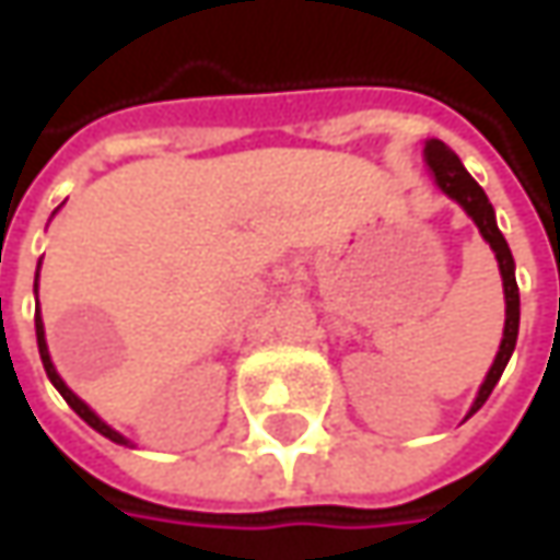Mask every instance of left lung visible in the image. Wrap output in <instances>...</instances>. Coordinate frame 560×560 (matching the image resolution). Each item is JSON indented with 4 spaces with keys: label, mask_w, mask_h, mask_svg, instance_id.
<instances>
[{
    "label": "left lung",
    "mask_w": 560,
    "mask_h": 560,
    "mask_svg": "<svg viewBox=\"0 0 560 560\" xmlns=\"http://www.w3.org/2000/svg\"><path fill=\"white\" fill-rule=\"evenodd\" d=\"M423 155H427V164H430V171H433V180H436V186H440L448 199H455V202L462 205L464 211L470 214V221L480 226L483 240L492 246L495 258H499L502 287H505V334H502L499 355H495V361H492V368H489V374H486L483 386H480V393H477L474 405H470V415H474V411H480V408H483V401L489 398V393L495 389L499 376H502V371H505L508 358H511L514 346H517V327H521V292H517V280H514V258H511V248H508L502 230H499V224H495L492 202L486 199L483 186L477 184V180L464 171L462 159H458V155H455V152H452V149H448L442 140H427V145H423ZM470 415H467V418H470Z\"/></svg>",
    "instance_id": "left-lung-1"
}]
</instances>
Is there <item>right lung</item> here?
Listing matches in <instances>:
<instances>
[{
  "label": "right lung",
  "mask_w": 560,
  "mask_h": 560,
  "mask_svg": "<svg viewBox=\"0 0 560 560\" xmlns=\"http://www.w3.org/2000/svg\"><path fill=\"white\" fill-rule=\"evenodd\" d=\"M36 280H39V268H36ZM33 287H36V283H33ZM36 346H39V358H43V368H46V376L52 380V386H55V389H58V393H61V398H65V401H68V405L74 408L77 415L86 420V423H90V427H93L96 433H102L105 440L118 442V445H127V440L120 436L118 430H112V427H108L105 420L98 418L96 411H93V408H90L86 401H80V398H77L74 393L68 389V386H65V380L58 376V371H55V364H52V358H49V346H46V330H43V317H39V302H36Z\"/></svg>",
  "instance_id": "right-lung-1"
}]
</instances>
